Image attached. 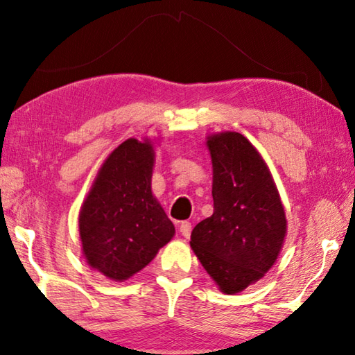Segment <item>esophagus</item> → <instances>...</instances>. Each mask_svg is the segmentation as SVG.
<instances>
[{"label":"esophagus","mask_w":355,"mask_h":355,"mask_svg":"<svg viewBox=\"0 0 355 355\" xmlns=\"http://www.w3.org/2000/svg\"><path fill=\"white\" fill-rule=\"evenodd\" d=\"M179 231H181V234L184 235L185 239H189V237H190V234H191V223H189V221H182L181 225H179Z\"/></svg>","instance_id":"34e87169"}]
</instances>
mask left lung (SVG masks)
I'll list each match as a JSON object with an SVG mask.
<instances>
[{
  "mask_svg": "<svg viewBox=\"0 0 355 355\" xmlns=\"http://www.w3.org/2000/svg\"><path fill=\"white\" fill-rule=\"evenodd\" d=\"M214 214L191 231L190 246L226 295L243 291L275 265L287 218L270 168L239 132L207 137Z\"/></svg>",
  "mask_w": 355,
  "mask_h": 355,
  "instance_id": "left-lung-1",
  "label": "left lung"
}]
</instances>
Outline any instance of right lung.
<instances>
[{"instance_id":"add662e5","label":"right lung","mask_w":355,"mask_h":355,"mask_svg":"<svg viewBox=\"0 0 355 355\" xmlns=\"http://www.w3.org/2000/svg\"><path fill=\"white\" fill-rule=\"evenodd\" d=\"M151 140L128 139L99 168L79 212L83 252L93 270L126 281L173 239L174 226L151 191Z\"/></svg>"}]
</instances>
